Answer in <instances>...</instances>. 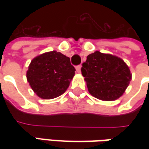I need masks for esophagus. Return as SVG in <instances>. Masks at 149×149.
Returning a JSON list of instances; mask_svg holds the SVG:
<instances>
[{"label":"esophagus","mask_w":149,"mask_h":149,"mask_svg":"<svg viewBox=\"0 0 149 149\" xmlns=\"http://www.w3.org/2000/svg\"><path fill=\"white\" fill-rule=\"evenodd\" d=\"M81 67H82L81 65L76 66V68H75V69H76V72H77V73H80V72H81Z\"/></svg>","instance_id":"esophagus-1"}]
</instances>
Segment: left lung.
Instances as JSON below:
<instances>
[{
	"label": "left lung",
	"instance_id": "1",
	"mask_svg": "<svg viewBox=\"0 0 149 149\" xmlns=\"http://www.w3.org/2000/svg\"><path fill=\"white\" fill-rule=\"evenodd\" d=\"M81 72L89 94L105 101L122 96L132 78L129 66L122 59L100 51L87 56Z\"/></svg>",
	"mask_w": 149,
	"mask_h": 149
}]
</instances>
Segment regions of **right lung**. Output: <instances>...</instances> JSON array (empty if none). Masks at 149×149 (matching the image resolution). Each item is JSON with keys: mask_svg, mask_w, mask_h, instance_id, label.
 <instances>
[{"mask_svg": "<svg viewBox=\"0 0 149 149\" xmlns=\"http://www.w3.org/2000/svg\"><path fill=\"white\" fill-rule=\"evenodd\" d=\"M74 71L69 57L53 50L40 54L31 60L26 78L33 91L40 98L51 100L65 92Z\"/></svg>", "mask_w": 149, "mask_h": 149, "instance_id": "1", "label": "right lung"}]
</instances>
